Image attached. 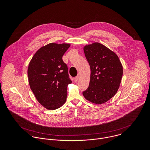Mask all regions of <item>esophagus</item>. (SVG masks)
Masks as SVG:
<instances>
[{"label":"esophagus","mask_w":150,"mask_h":150,"mask_svg":"<svg viewBox=\"0 0 150 150\" xmlns=\"http://www.w3.org/2000/svg\"><path fill=\"white\" fill-rule=\"evenodd\" d=\"M79 76H76L74 79V82H77V81H78V80H79Z\"/></svg>","instance_id":"34e87169"}]
</instances>
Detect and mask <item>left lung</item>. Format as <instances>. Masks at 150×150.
I'll return each instance as SVG.
<instances>
[{
	"instance_id": "1",
	"label": "left lung",
	"mask_w": 150,
	"mask_h": 150,
	"mask_svg": "<svg viewBox=\"0 0 150 150\" xmlns=\"http://www.w3.org/2000/svg\"><path fill=\"white\" fill-rule=\"evenodd\" d=\"M91 69L90 81L83 92L86 99L102 105L117 92L123 74V68L117 55L105 45L97 42L83 47Z\"/></svg>"
}]
</instances>
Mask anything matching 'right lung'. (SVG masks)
<instances>
[{
  "instance_id": "1",
  "label": "right lung",
  "mask_w": 150,
  "mask_h": 150,
  "mask_svg": "<svg viewBox=\"0 0 150 150\" xmlns=\"http://www.w3.org/2000/svg\"><path fill=\"white\" fill-rule=\"evenodd\" d=\"M69 43H51L40 48L28 68L30 88L38 102L49 110L62 106L66 102L69 78L67 65L62 57Z\"/></svg>"
}]
</instances>
